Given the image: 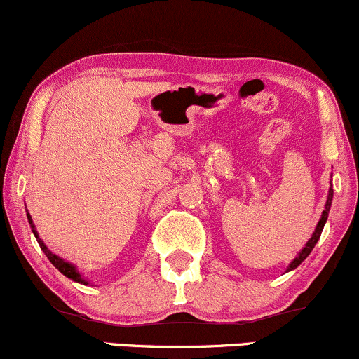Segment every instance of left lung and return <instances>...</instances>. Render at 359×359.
<instances>
[{
  "instance_id": "1",
  "label": "left lung",
  "mask_w": 359,
  "mask_h": 359,
  "mask_svg": "<svg viewBox=\"0 0 359 359\" xmlns=\"http://www.w3.org/2000/svg\"><path fill=\"white\" fill-rule=\"evenodd\" d=\"M332 195H334V191H332V187H331V188H329L327 201H325V208H324V212H322V217H320L319 224H317L316 232L312 233V237H310V239L307 241V244H305V248L299 252V256H297L295 259H293L292 263H290V266H288L287 271H292V269H295L302 263V261H304L305 257H307L310 252H312L313 245H316L317 241H319V237H320V233H322V229H324L325 220H327V217H329V210H331V203H332Z\"/></svg>"
}]
</instances>
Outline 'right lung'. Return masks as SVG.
Returning <instances> with one entry per match:
<instances>
[{"mask_svg": "<svg viewBox=\"0 0 359 359\" xmlns=\"http://www.w3.org/2000/svg\"><path fill=\"white\" fill-rule=\"evenodd\" d=\"M27 217H28V224H30V227H32V232H34V236L37 237L40 249H42V251L46 252V256L49 257L50 263L54 264V266L57 268L59 271L62 273L64 276L71 278L72 281H78V283H84V285H88V281H86V280H83V276L79 275V271H78V269H76V266H72V264L67 263V261H64L62 257H59L57 255H54V252H50V251H49V248H47V245L43 244V241H40V239H39V233H37V231H35V225H34V220H32L30 213H27Z\"/></svg>", "mask_w": 359, "mask_h": 359, "instance_id": "1", "label": "right lung"}]
</instances>
